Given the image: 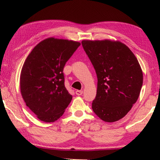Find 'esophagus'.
<instances>
[{
	"instance_id": "esophagus-1",
	"label": "esophagus",
	"mask_w": 160,
	"mask_h": 160,
	"mask_svg": "<svg viewBox=\"0 0 160 160\" xmlns=\"http://www.w3.org/2000/svg\"><path fill=\"white\" fill-rule=\"evenodd\" d=\"M82 93H83V91L82 90H77V91H75V94H76L77 95H78V96L82 95Z\"/></svg>"
}]
</instances>
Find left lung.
Here are the masks:
<instances>
[{
	"instance_id": "obj_1",
	"label": "left lung",
	"mask_w": 160,
	"mask_h": 160,
	"mask_svg": "<svg viewBox=\"0 0 160 160\" xmlns=\"http://www.w3.org/2000/svg\"><path fill=\"white\" fill-rule=\"evenodd\" d=\"M82 45L97 77L93 112L106 122L122 118L136 102L141 90L143 78L138 61L120 42L83 40Z\"/></svg>"
}]
</instances>
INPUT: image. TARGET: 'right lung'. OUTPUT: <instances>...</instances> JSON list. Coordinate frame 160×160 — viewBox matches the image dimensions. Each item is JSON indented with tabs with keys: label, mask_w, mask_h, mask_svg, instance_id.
Here are the masks:
<instances>
[{
	"label": "right lung",
	"mask_w": 160,
	"mask_h": 160,
	"mask_svg": "<svg viewBox=\"0 0 160 160\" xmlns=\"http://www.w3.org/2000/svg\"><path fill=\"white\" fill-rule=\"evenodd\" d=\"M80 42L51 37L35 47L24 63L20 91L26 105L39 120H58L72 97L65 87L63 68Z\"/></svg>",
	"instance_id": "add662e5"
}]
</instances>
